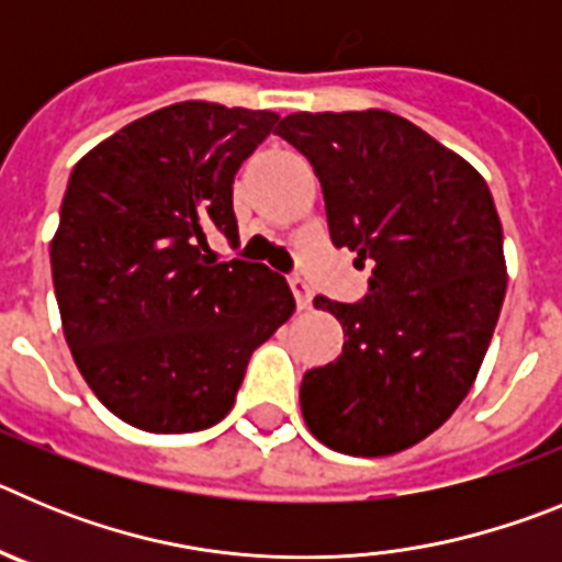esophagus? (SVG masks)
Wrapping results in <instances>:
<instances>
[{
  "instance_id": "1",
  "label": "esophagus",
  "mask_w": 562,
  "mask_h": 562,
  "mask_svg": "<svg viewBox=\"0 0 562 562\" xmlns=\"http://www.w3.org/2000/svg\"><path fill=\"white\" fill-rule=\"evenodd\" d=\"M290 290H292V295H295L297 310H310V306H312V290H310V284H306L304 278L292 276L290 278Z\"/></svg>"
}]
</instances>
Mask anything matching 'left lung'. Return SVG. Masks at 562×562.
<instances>
[{"label":"left lung","instance_id":"1","mask_svg":"<svg viewBox=\"0 0 562 562\" xmlns=\"http://www.w3.org/2000/svg\"><path fill=\"white\" fill-rule=\"evenodd\" d=\"M278 137L324 188L335 247L369 261V295H317L342 326L335 362L301 382L306 428L349 456H391L450 419L493 340L504 231L484 177L400 114L295 112Z\"/></svg>","mask_w":562,"mask_h":562}]
</instances>
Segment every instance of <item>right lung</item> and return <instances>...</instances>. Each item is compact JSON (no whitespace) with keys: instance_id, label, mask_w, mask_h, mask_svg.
Returning a JSON list of instances; mask_svg holds the SVG:
<instances>
[{"instance_id":"obj_1","label":"right lung","mask_w":562,"mask_h":562,"mask_svg":"<svg viewBox=\"0 0 562 562\" xmlns=\"http://www.w3.org/2000/svg\"><path fill=\"white\" fill-rule=\"evenodd\" d=\"M267 109L186 101L98 143L69 173L49 245L78 371L117 419L193 434L227 416L252 351L295 312L284 276L216 261L233 177L276 128Z\"/></svg>"}]
</instances>
